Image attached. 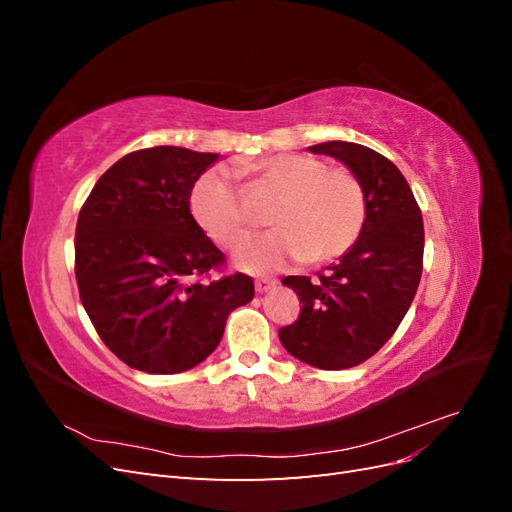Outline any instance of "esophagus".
Listing matches in <instances>:
<instances>
[{
  "label": "esophagus",
  "instance_id": "34e87169",
  "mask_svg": "<svg viewBox=\"0 0 512 512\" xmlns=\"http://www.w3.org/2000/svg\"><path fill=\"white\" fill-rule=\"evenodd\" d=\"M254 286H256L258 294H265V292H271L277 286V280H271V277H260V280H256Z\"/></svg>",
  "mask_w": 512,
  "mask_h": 512
}]
</instances>
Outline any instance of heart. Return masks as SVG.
Segmentation results:
<instances>
[{"mask_svg":"<svg viewBox=\"0 0 512 512\" xmlns=\"http://www.w3.org/2000/svg\"><path fill=\"white\" fill-rule=\"evenodd\" d=\"M258 179L282 194L269 222L277 226L241 241L232 262L245 273H271L292 260H333L348 252L365 222V192L346 168H327L301 153H280L254 166ZM198 226L215 243L232 245L250 218L230 168L215 166L200 175L190 194Z\"/></svg>","mask_w":512,"mask_h":512,"instance_id":"b5f03b06","label":"heart"}]
</instances>
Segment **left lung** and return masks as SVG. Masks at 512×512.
<instances>
[{"label": "left lung", "mask_w": 512, "mask_h": 512, "mask_svg": "<svg viewBox=\"0 0 512 512\" xmlns=\"http://www.w3.org/2000/svg\"><path fill=\"white\" fill-rule=\"evenodd\" d=\"M342 162L365 192V222L339 262L284 277L297 292L301 316L280 329L282 346L318 369H348L367 361L397 331L423 273V215L401 170L365 145L329 141L307 147Z\"/></svg>", "instance_id": "8db88e82"}]
</instances>
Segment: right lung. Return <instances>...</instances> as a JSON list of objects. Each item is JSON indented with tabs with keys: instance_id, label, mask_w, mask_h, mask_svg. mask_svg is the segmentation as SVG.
<instances>
[{
	"instance_id": "1",
	"label": "right lung",
	"mask_w": 512,
	"mask_h": 512,
	"mask_svg": "<svg viewBox=\"0 0 512 512\" xmlns=\"http://www.w3.org/2000/svg\"><path fill=\"white\" fill-rule=\"evenodd\" d=\"M220 160L160 145L132 151L98 179L79 213L76 284L102 342L147 374H181L218 348L252 277L198 282L224 254L190 211L196 179Z\"/></svg>"
}]
</instances>
